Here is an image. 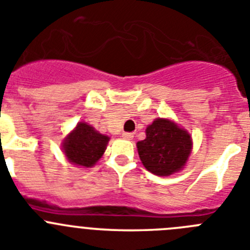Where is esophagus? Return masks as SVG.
Segmentation results:
<instances>
[{
  "label": "esophagus",
  "instance_id": "obj_1",
  "mask_svg": "<svg viewBox=\"0 0 250 250\" xmlns=\"http://www.w3.org/2000/svg\"><path fill=\"white\" fill-rule=\"evenodd\" d=\"M123 138L126 139V140H131L134 138V134L132 132H123Z\"/></svg>",
  "mask_w": 250,
  "mask_h": 250
}]
</instances>
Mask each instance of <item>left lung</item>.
<instances>
[{
  "mask_svg": "<svg viewBox=\"0 0 250 250\" xmlns=\"http://www.w3.org/2000/svg\"><path fill=\"white\" fill-rule=\"evenodd\" d=\"M145 132L146 139L138 141L136 146L146 170L159 176H169L184 167L193 147L187 130L169 119H155Z\"/></svg>",
  "mask_w": 250,
  "mask_h": 250,
  "instance_id": "obj_1",
  "label": "left lung"
}]
</instances>
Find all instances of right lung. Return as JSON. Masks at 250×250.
<instances>
[{
  "instance_id": "1",
  "label": "right lung",
  "mask_w": 250,
  "mask_h": 250,
  "mask_svg": "<svg viewBox=\"0 0 250 250\" xmlns=\"http://www.w3.org/2000/svg\"><path fill=\"white\" fill-rule=\"evenodd\" d=\"M110 138L103 135L86 123H79L62 141L67 160L77 167H91L105 152Z\"/></svg>"
}]
</instances>
